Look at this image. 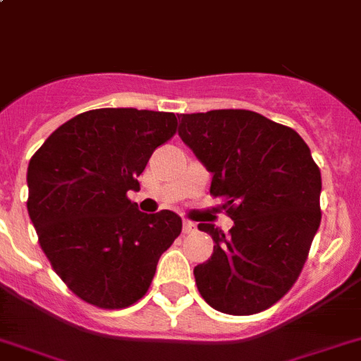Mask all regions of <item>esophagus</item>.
Listing matches in <instances>:
<instances>
[{"instance_id":"34e87169","label":"esophagus","mask_w":361,"mask_h":361,"mask_svg":"<svg viewBox=\"0 0 361 361\" xmlns=\"http://www.w3.org/2000/svg\"><path fill=\"white\" fill-rule=\"evenodd\" d=\"M196 226L195 222H190V220H183V235H189V233H195Z\"/></svg>"}]
</instances>
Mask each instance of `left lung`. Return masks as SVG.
<instances>
[{"label": "left lung", "instance_id": "1", "mask_svg": "<svg viewBox=\"0 0 361 361\" xmlns=\"http://www.w3.org/2000/svg\"><path fill=\"white\" fill-rule=\"evenodd\" d=\"M180 137L213 174L229 233L198 224L214 240L195 268L200 295L218 312L251 316L284 298L307 262L321 222V172L290 126L250 110L180 115Z\"/></svg>", "mask_w": 361, "mask_h": 361}]
</instances>
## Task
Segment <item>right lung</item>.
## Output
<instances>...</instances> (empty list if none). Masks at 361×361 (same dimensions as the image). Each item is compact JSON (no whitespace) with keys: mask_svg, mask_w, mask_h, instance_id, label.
<instances>
[{"mask_svg":"<svg viewBox=\"0 0 361 361\" xmlns=\"http://www.w3.org/2000/svg\"><path fill=\"white\" fill-rule=\"evenodd\" d=\"M176 130L169 111L90 110L54 130L29 161L27 211L42 251L66 286L93 307L137 302L161 253L180 237L178 214H145L128 198L154 150Z\"/></svg>","mask_w":361,"mask_h":361,"instance_id":"add662e5","label":"right lung"}]
</instances>
